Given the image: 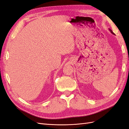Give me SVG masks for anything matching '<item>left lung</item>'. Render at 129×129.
<instances>
[{"label":"left lung","mask_w":129,"mask_h":129,"mask_svg":"<svg viewBox=\"0 0 129 129\" xmlns=\"http://www.w3.org/2000/svg\"><path fill=\"white\" fill-rule=\"evenodd\" d=\"M109 30L110 31V32H111V33H112V34H114V35H115V33H114V32H112V30H111V29H110V28H109Z\"/></svg>","instance_id":"left-lung-1"}]
</instances>
